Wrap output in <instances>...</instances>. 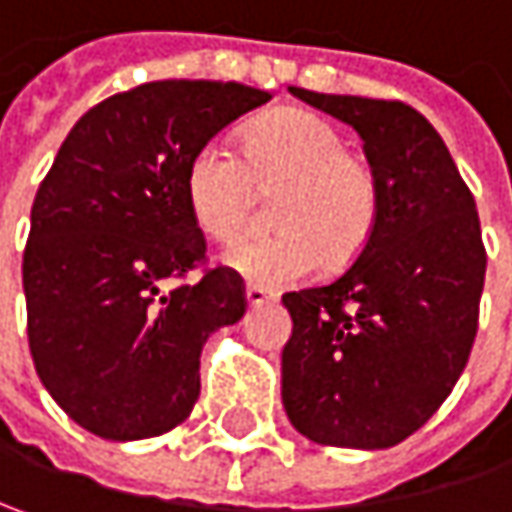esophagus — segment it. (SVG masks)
<instances>
[{"label":"esophagus","instance_id":"obj_1","mask_svg":"<svg viewBox=\"0 0 512 512\" xmlns=\"http://www.w3.org/2000/svg\"><path fill=\"white\" fill-rule=\"evenodd\" d=\"M246 302H249V307H263V304L275 302V296H272L269 290L257 287V284H249V287H246Z\"/></svg>","mask_w":512,"mask_h":512}]
</instances>
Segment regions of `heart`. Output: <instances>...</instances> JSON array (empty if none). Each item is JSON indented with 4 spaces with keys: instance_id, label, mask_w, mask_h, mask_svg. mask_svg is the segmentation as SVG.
Returning a JSON list of instances; mask_svg holds the SVG:
<instances>
[{
    "instance_id": "heart-1",
    "label": "heart",
    "mask_w": 512,
    "mask_h": 512,
    "mask_svg": "<svg viewBox=\"0 0 512 512\" xmlns=\"http://www.w3.org/2000/svg\"><path fill=\"white\" fill-rule=\"evenodd\" d=\"M240 152L205 143L184 172L187 208L216 243L246 228L255 190L281 193L272 208L278 234L240 240L225 252V266L257 287H287L310 275L319 257L346 266L366 249L381 210L378 175L328 119L278 111L243 134Z\"/></svg>"
}]
</instances>
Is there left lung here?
<instances>
[{
	"instance_id": "1",
	"label": "left lung",
	"mask_w": 512,
	"mask_h": 512,
	"mask_svg": "<svg viewBox=\"0 0 512 512\" xmlns=\"http://www.w3.org/2000/svg\"><path fill=\"white\" fill-rule=\"evenodd\" d=\"M290 93L360 134L381 210L343 275L281 299L293 316L284 410L319 445L390 448L440 410L466 369L487 275L481 219L437 128L410 105Z\"/></svg>"
}]
</instances>
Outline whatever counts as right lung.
I'll return each mask as SVG.
<instances>
[{
  "label": "right lung",
  "instance_id": "add662e5",
  "mask_svg": "<svg viewBox=\"0 0 512 512\" xmlns=\"http://www.w3.org/2000/svg\"><path fill=\"white\" fill-rule=\"evenodd\" d=\"M272 96L237 81H149L72 125L23 252L28 349L49 395L102 440H149L199 398L208 337L246 313L243 278L205 266L187 163Z\"/></svg>",
  "mask_w": 512,
  "mask_h": 512
}]
</instances>
